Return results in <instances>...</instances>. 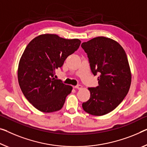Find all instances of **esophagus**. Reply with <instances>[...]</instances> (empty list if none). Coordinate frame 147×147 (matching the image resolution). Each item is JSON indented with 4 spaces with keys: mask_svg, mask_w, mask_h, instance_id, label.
<instances>
[{
    "mask_svg": "<svg viewBox=\"0 0 147 147\" xmlns=\"http://www.w3.org/2000/svg\"><path fill=\"white\" fill-rule=\"evenodd\" d=\"M82 85H76V86H75L74 87V88H76V89H82Z\"/></svg>",
    "mask_w": 147,
    "mask_h": 147,
    "instance_id": "1",
    "label": "esophagus"
}]
</instances>
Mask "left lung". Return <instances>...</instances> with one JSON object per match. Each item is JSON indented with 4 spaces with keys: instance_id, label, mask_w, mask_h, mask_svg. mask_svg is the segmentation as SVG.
Returning a JSON list of instances; mask_svg holds the SVG:
<instances>
[{
    "instance_id": "left-lung-1",
    "label": "left lung",
    "mask_w": 147,
    "mask_h": 147,
    "mask_svg": "<svg viewBox=\"0 0 147 147\" xmlns=\"http://www.w3.org/2000/svg\"><path fill=\"white\" fill-rule=\"evenodd\" d=\"M81 47L92 73L99 75L98 86L88 88L91 96L82 107L88 114L102 116L118 107L129 90L131 74L127 55L118 42L105 37L83 42Z\"/></svg>"
}]
</instances>
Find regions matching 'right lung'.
<instances>
[{"label":"right lung","instance_id":"1","mask_svg":"<svg viewBox=\"0 0 147 147\" xmlns=\"http://www.w3.org/2000/svg\"><path fill=\"white\" fill-rule=\"evenodd\" d=\"M81 40L66 39L55 34H42L26 47L20 58L18 79L26 98L42 112L60 110L72 87L54 78L67 57L78 49Z\"/></svg>","mask_w":147,"mask_h":147}]
</instances>
